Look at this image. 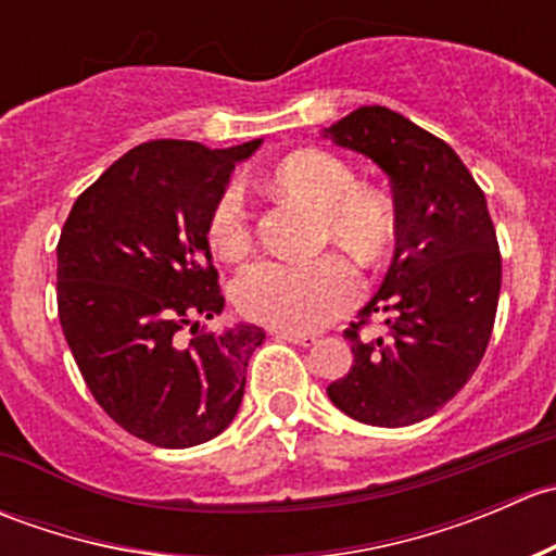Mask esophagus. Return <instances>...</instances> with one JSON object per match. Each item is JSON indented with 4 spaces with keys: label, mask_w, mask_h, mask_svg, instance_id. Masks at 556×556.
Instances as JSON below:
<instances>
[{
    "label": "esophagus",
    "mask_w": 556,
    "mask_h": 556,
    "mask_svg": "<svg viewBox=\"0 0 556 556\" xmlns=\"http://www.w3.org/2000/svg\"><path fill=\"white\" fill-rule=\"evenodd\" d=\"M274 336L282 341H290V344H299V346H312L314 341H317L309 333H290V330H274Z\"/></svg>",
    "instance_id": "34e87169"
}]
</instances>
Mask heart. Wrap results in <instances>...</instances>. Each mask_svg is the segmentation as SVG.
<instances>
[{
  "mask_svg": "<svg viewBox=\"0 0 556 556\" xmlns=\"http://www.w3.org/2000/svg\"><path fill=\"white\" fill-rule=\"evenodd\" d=\"M277 193L319 210V237L333 239L352 257L374 266L390 252L397 233L392 201L357 185L355 172L325 150H299L271 172ZM206 242L223 261H237L252 244V220L242 193L226 188L212 204ZM239 312L271 328L306 333L323 328L357 299L350 263L339 255L314 261H261L244 268L233 288Z\"/></svg>",
  "mask_w": 556,
  "mask_h": 556,
  "instance_id": "1",
  "label": "heart"
}]
</instances>
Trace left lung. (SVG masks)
<instances>
[{
    "label": "left lung",
    "instance_id": "obj_1",
    "mask_svg": "<svg viewBox=\"0 0 556 556\" xmlns=\"http://www.w3.org/2000/svg\"><path fill=\"white\" fill-rule=\"evenodd\" d=\"M392 182L397 233L382 288L344 330L352 368L328 387L336 408L377 428L433 417L473 377L501 295V250L484 190L444 139L387 106H361L325 128ZM387 313L388 336L359 325Z\"/></svg>",
    "mask_w": 556,
    "mask_h": 556
}]
</instances>
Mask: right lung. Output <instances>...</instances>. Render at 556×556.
<instances>
[{"label":"right lung","mask_w":556,"mask_h":556,"mask_svg":"<svg viewBox=\"0 0 556 556\" xmlns=\"http://www.w3.org/2000/svg\"><path fill=\"white\" fill-rule=\"evenodd\" d=\"M257 144H139L77 195L61 228L55 293L66 344L99 406L153 446L188 450L220 435L266 339L250 323L199 330L226 306L206 220Z\"/></svg>","instance_id":"obj_1"}]
</instances>
